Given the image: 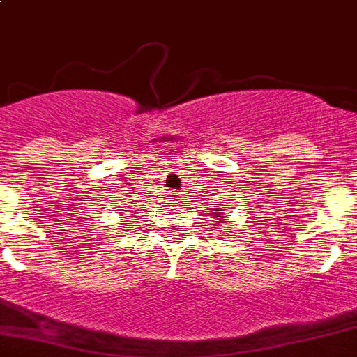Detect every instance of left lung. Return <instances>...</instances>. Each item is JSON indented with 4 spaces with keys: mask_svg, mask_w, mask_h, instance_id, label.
I'll return each mask as SVG.
<instances>
[{
    "mask_svg": "<svg viewBox=\"0 0 357 357\" xmlns=\"http://www.w3.org/2000/svg\"><path fill=\"white\" fill-rule=\"evenodd\" d=\"M210 215L215 222H217V226H224V224L229 222V220H227V217H224V210H220V208H213Z\"/></svg>",
    "mask_w": 357,
    "mask_h": 357,
    "instance_id": "obj_1",
    "label": "left lung"
}]
</instances>
